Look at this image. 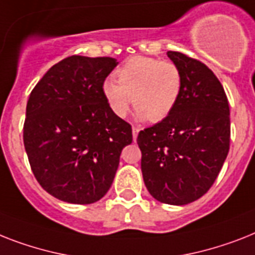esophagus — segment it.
<instances>
[{
  "label": "esophagus",
  "instance_id": "obj_1",
  "mask_svg": "<svg viewBox=\"0 0 255 255\" xmlns=\"http://www.w3.org/2000/svg\"><path fill=\"white\" fill-rule=\"evenodd\" d=\"M138 132H140V129H138L137 127H132V136H133L134 141H136V138H137Z\"/></svg>",
  "mask_w": 255,
  "mask_h": 255
}]
</instances>
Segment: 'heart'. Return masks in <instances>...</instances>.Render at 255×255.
<instances>
[{
    "label": "heart",
    "mask_w": 255,
    "mask_h": 255,
    "mask_svg": "<svg viewBox=\"0 0 255 255\" xmlns=\"http://www.w3.org/2000/svg\"><path fill=\"white\" fill-rule=\"evenodd\" d=\"M117 76L119 83L114 78L102 82L103 98L115 117H127L132 99L140 119L158 123L173 113L182 90V73L174 63L136 56L118 69Z\"/></svg>",
    "instance_id": "1"
}]
</instances>
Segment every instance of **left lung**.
<instances>
[{
	"mask_svg": "<svg viewBox=\"0 0 255 255\" xmlns=\"http://www.w3.org/2000/svg\"><path fill=\"white\" fill-rule=\"evenodd\" d=\"M169 59L182 73L173 113L138 132L141 171L149 194L161 203L185 206L206 194L228 156V98L210 68L181 52Z\"/></svg>",
	"mask_w": 255,
	"mask_h": 255,
	"instance_id": "1",
	"label": "left lung"
}]
</instances>
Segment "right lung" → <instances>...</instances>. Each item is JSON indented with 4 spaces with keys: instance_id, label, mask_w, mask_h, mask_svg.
<instances>
[{
    "instance_id": "right-lung-1",
    "label": "right lung",
    "mask_w": 255,
    "mask_h": 255,
    "mask_svg": "<svg viewBox=\"0 0 255 255\" xmlns=\"http://www.w3.org/2000/svg\"><path fill=\"white\" fill-rule=\"evenodd\" d=\"M118 61L70 56L55 64L32 89L23 142L39 185L57 199L92 204L106 195L131 126L115 117L102 82Z\"/></svg>"
}]
</instances>
